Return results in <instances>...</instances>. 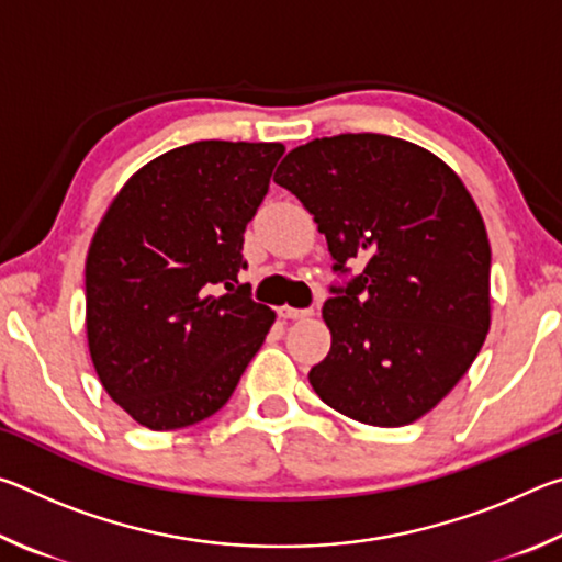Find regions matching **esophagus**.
I'll return each mask as SVG.
<instances>
[{
    "instance_id": "obj_1",
    "label": "esophagus",
    "mask_w": 562,
    "mask_h": 562,
    "mask_svg": "<svg viewBox=\"0 0 562 562\" xmlns=\"http://www.w3.org/2000/svg\"><path fill=\"white\" fill-rule=\"evenodd\" d=\"M312 310H294V307H280V317L284 319H304L310 317Z\"/></svg>"
}]
</instances>
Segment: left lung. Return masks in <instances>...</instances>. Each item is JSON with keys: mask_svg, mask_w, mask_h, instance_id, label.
Wrapping results in <instances>:
<instances>
[{"mask_svg": "<svg viewBox=\"0 0 562 562\" xmlns=\"http://www.w3.org/2000/svg\"><path fill=\"white\" fill-rule=\"evenodd\" d=\"M325 233L329 355L310 384L372 426H406L459 384L491 327V245L461 178L422 146L341 133L297 146L274 173ZM349 261L366 265L359 276Z\"/></svg>", "mask_w": 562, "mask_h": 562, "instance_id": "left-lung-1", "label": "left lung"}]
</instances>
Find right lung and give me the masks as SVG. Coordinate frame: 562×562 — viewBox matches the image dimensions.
Listing matches in <instances>:
<instances>
[{
  "instance_id": "obj_1",
  "label": "right lung",
  "mask_w": 562,
  "mask_h": 562,
  "mask_svg": "<svg viewBox=\"0 0 562 562\" xmlns=\"http://www.w3.org/2000/svg\"><path fill=\"white\" fill-rule=\"evenodd\" d=\"M282 144L198 140L121 188L87 258V335L103 389L133 422L173 431L213 416L274 312L237 282L243 233Z\"/></svg>"
}]
</instances>
